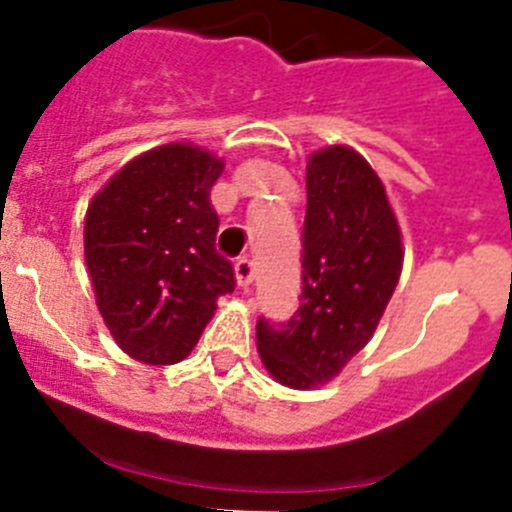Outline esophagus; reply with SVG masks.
<instances>
[{
    "label": "esophagus",
    "instance_id": "1",
    "mask_svg": "<svg viewBox=\"0 0 512 512\" xmlns=\"http://www.w3.org/2000/svg\"><path fill=\"white\" fill-rule=\"evenodd\" d=\"M253 274H256V266L251 259L235 261V279H238V287H248L253 282Z\"/></svg>",
    "mask_w": 512,
    "mask_h": 512
}]
</instances>
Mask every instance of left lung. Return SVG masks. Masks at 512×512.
<instances>
[{"label": "left lung", "mask_w": 512, "mask_h": 512, "mask_svg": "<svg viewBox=\"0 0 512 512\" xmlns=\"http://www.w3.org/2000/svg\"><path fill=\"white\" fill-rule=\"evenodd\" d=\"M305 182L300 307L256 323L261 361L292 390L330 382L369 343L405 259L382 179L354 148L312 153Z\"/></svg>", "instance_id": "obj_1"}]
</instances>
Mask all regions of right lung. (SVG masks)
Wrapping results in <instances>:
<instances>
[{
  "label": "right lung",
  "instance_id": "1",
  "mask_svg": "<svg viewBox=\"0 0 512 512\" xmlns=\"http://www.w3.org/2000/svg\"><path fill=\"white\" fill-rule=\"evenodd\" d=\"M223 166L205 148L166 143L122 166L89 205L84 256L97 307L117 346L143 364L187 359L217 297L235 289L210 205Z\"/></svg>",
  "mask_w": 512,
  "mask_h": 512
}]
</instances>
